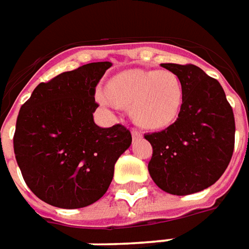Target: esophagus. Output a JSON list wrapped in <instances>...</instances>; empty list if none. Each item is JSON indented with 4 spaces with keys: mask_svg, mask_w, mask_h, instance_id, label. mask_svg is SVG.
<instances>
[{
    "mask_svg": "<svg viewBox=\"0 0 249 249\" xmlns=\"http://www.w3.org/2000/svg\"><path fill=\"white\" fill-rule=\"evenodd\" d=\"M132 136H133V139H139L142 138V132L139 131V129H132Z\"/></svg>",
    "mask_w": 249,
    "mask_h": 249,
    "instance_id": "esophagus-1",
    "label": "esophagus"
}]
</instances>
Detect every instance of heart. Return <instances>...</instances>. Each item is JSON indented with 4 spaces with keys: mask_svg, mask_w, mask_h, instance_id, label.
Segmentation results:
<instances>
[{
    "mask_svg": "<svg viewBox=\"0 0 249 249\" xmlns=\"http://www.w3.org/2000/svg\"><path fill=\"white\" fill-rule=\"evenodd\" d=\"M107 94L117 105L132 106L135 121L148 129L174 123L184 101L181 80L166 69L124 71L109 82Z\"/></svg>",
    "mask_w": 249,
    "mask_h": 249,
    "instance_id": "heart-1",
    "label": "heart"
}]
</instances>
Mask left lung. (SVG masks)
<instances>
[{"instance_id":"1","label":"left lung","mask_w":249,"mask_h":249,"mask_svg":"<svg viewBox=\"0 0 249 249\" xmlns=\"http://www.w3.org/2000/svg\"><path fill=\"white\" fill-rule=\"evenodd\" d=\"M181 80L178 118L163 131L146 133L153 146L148 172L162 191L189 195L224 174L234 150V116L222 86L192 64H162Z\"/></svg>"}]
</instances>
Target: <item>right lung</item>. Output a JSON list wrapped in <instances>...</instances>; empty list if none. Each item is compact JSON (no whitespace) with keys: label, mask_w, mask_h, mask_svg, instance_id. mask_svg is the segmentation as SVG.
Wrapping results in <instances>:
<instances>
[{"label":"right lung","mask_w":249,"mask_h":249,"mask_svg":"<svg viewBox=\"0 0 249 249\" xmlns=\"http://www.w3.org/2000/svg\"><path fill=\"white\" fill-rule=\"evenodd\" d=\"M110 62H91L39 83L20 107L13 150L23 178L40 200L80 209L109 188L114 163L132 143L124 125L101 128L95 89Z\"/></svg>","instance_id":"1"}]
</instances>
